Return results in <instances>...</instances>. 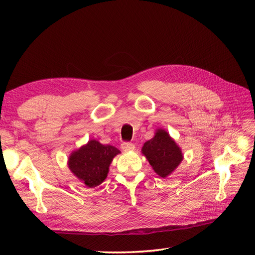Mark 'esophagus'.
Wrapping results in <instances>:
<instances>
[{
  "instance_id": "obj_1",
  "label": "esophagus",
  "mask_w": 255,
  "mask_h": 255,
  "mask_svg": "<svg viewBox=\"0 0 255 255\" xmlns=\"http://www.w3.org/2000/svg\"><path fill=\"white\" fill-rule=\"evenodd\" d=\"M122 149L124 151H132L134 149V144L131 142H123L122 143Z\"/></svg>"
}]
</instances>
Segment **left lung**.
<instances>
[{"label": "left lung", "mask_w": 255, "mask_h": 255, "mask_svg": "<svg viewBox=\"0 0 255 255\" xmlns=\"http://www.w3.org/2000/svg\"><path fill=\"white\" fill-rule=\"evenodd\" d=\"M150 165L160 177L169 176L183 160L182 150L164 129H156L154 137L141 149Z\"/></svg>", "instance_id": "left-lung-1"}]
</instances>
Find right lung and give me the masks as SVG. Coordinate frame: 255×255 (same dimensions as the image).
Segmentation results:
<instances>
[{
  "label": "right lung",
  "instance_id": "1",
  "mask_svg": "<svg viewBox=\"0 0 255 255\" xmlns=\"http://www.w3.org/2000/svg\"><path fill=\"white\" fill-rule=\"evenodd\" d=\"M118 153L117 148L93 139L70 154L68 166L85 186L96 187L107 177L110 164Z\"/></svg>",
  "mask_w": 255,
  "mask_h": 255
}]
</instances>
